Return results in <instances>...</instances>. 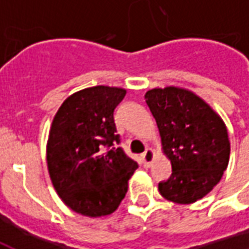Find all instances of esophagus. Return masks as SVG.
Listing matches in <instances>:
<instances>
[{
	"label": "esophagus",
	"instance_id": "obj_1",
	"mask_svg": "<svg viewBox=\"0 0 249 249\" xmlns=\"http://www.w3.org/2000/svg\"><path fill=\"white\" fill-rule=\"evenodd\" d=\"M153 159H155V152L152 151L151 148H148L142 155H141V160H142V164H144V167H149L153 161Z\"/></svg>",
	"mask_w": 249,
	"mask_h": 249
}]
</instances>
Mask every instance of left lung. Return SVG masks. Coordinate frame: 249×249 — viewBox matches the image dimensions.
Masks as SVG:
<instances>
[{
	"instance_id": "obj_1",
	"label": "left lung",
	"mask_w": 249,
	"mask_h": 249,
	"mask_svg": "<svg viewBox=\"0 0 249 249\" xmlns=\"http://www.w3.org/2000/svg\"><path fill=\"white\" fill-rule=\"evenodd\" d=\"M145 101L172 165L171 178L159 183L161 196L178 204L203 198L228 167L231 144L224 121L203 98L183 88H155L145 93Z\"/></svg>"
}]
</instances>
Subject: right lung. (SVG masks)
Returning <instances> with one entry per match:
<instances>
[{"label":"right lung","instance_id":"1","mask_svg":"<svg viewBox=\"0 0 249 249\" xmlns=\"http://www.w3.org/2000/svg\"><path fill=\"white\" fill-rule=\"evenodd\" d=\"M123 88H87L62 103L52 123L46 162L53 187L77 213L100 217L113 213L139 168L120 144L114 109Z\"/></svg>","mask_w":249,"mask_h":249}]
</instances>
